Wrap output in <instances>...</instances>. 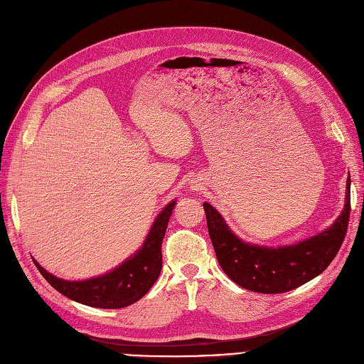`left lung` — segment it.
Segmentation results:
<instances>
[{"mask_svg": "<svg viewBox=\"0 0 364 364\" xmlns=\"http://www.w3.org/2000/svg\"><path fill=\"white\" fill-rule=\"evenodd\" d=\"M204 210L211 243L226 276L249 291L280 294L319 276L338 255L351 211V178L346 180L341 216L328 230L291 246L265 247L245 243L228 228L216 208L204 203Z\"/></svg>", "mask_w": 364, "mask_h": 364, "instance_id": "8db88e82", "label": "left lung"}]
</instances>
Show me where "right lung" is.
<instances>
[{"mask_svg": "<svg viewBox=\"0 0 364 364\" xmlns=\"http://www.w3.org/2000/svg\"><path fill=\"white\" fill-rule=\"evenodd\" d=\"M175 200L159 213L142 247L112 272L87 280H64L46 272L34 259L37 270L52 288L67 299L80 304L100 309H121L136 303L150 291L161 272V241Z\"/></svg>", "mask_w": 364, "mask_h": 364, "instance_id": "add662e5", "label": "right lung"}]
</instances>
